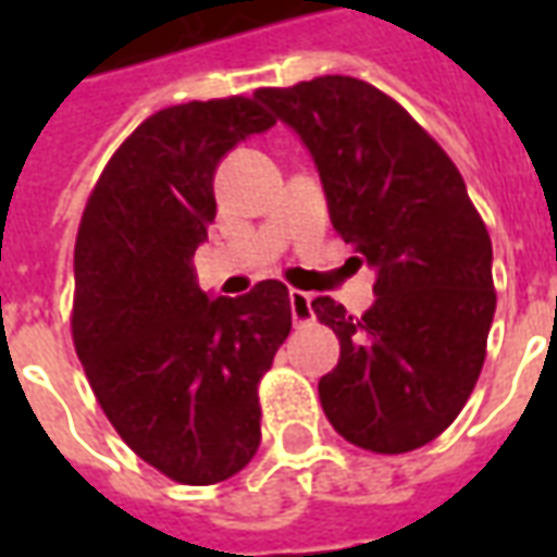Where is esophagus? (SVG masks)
<instances>
[{
	"instance_id": "esophagus-1",
	"label": "esophagus",
	"mask_w": 557,
	"mask_h": 557,
	"mask_svg": "<svg viewBox=\"0 0 557 557\" xmlns=\"http://www.w3.org/2000/svg\"><path fill=\"white\" fill-rule=\"evenodd\" d=\"M310 295L301 289H292L289 292V310H292V319H295V325H304V322H310L313 319V307H310Z\"/></svg>"
}]
</instances>
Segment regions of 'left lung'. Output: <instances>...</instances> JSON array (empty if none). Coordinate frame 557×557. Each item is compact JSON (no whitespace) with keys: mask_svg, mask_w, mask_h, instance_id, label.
<instances>
[{"mask_svg":"<svg viewBox=\"0 0 557 557\" xmlns=\"http://www.w3.org/2000/svg\"><path fill=\"white\" fill-rule=\"evenodd\" d=\"M256 98L310 148L334 230L379 271L363 315L310 304L339 339L322 409L363 450H418L454 423L483 370L495 315L486 223L447 151L370 83L334 74Z\"/></svg>","mask_w":557,"mask_h":557,"instance_id":"8db88e82","label":"left lung"}]
</instances>
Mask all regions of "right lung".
<instances>
[{"mask_svg":"<svg viewBox=\"0 0 557 557\" xmlns=\"http://www.w3.org/2000/svg\"><path fill=\"white\" fill-rule=\"evenodd\" d=\"M274 119L256 98L148 115L107 160L74 244L71 334L122 442L175 483L208 486L253 459L259 382L289 337V289L208 298L194 253L214 223L220 158Z\"/></svg>","mask_w":557,"mask_h":557,"instance_id":"right-lung-1","label":"right lung"}]
</instances>
